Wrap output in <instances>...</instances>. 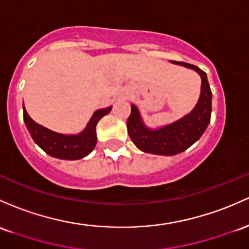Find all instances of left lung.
Segmentation results:
<instances>
[{"instance_id":"8db88e82","label":"left lung","mask_w":249,"mask_h":249,"mask_svg":"<svg viewBox=\"0 0 249 249\" xmlns=\"http://www.w3.org/2000/svg\"><path fill=\"white\" fill-rule=\"evenodd\" d=\"M173 63L191 68L200 75V99L191 113L182 119L158 129L148 128L142 121L138 107L132 105V111L127 120L128 134L139 149L149 154L168 156L182 153L201 138L211 121L212 90L207 74L194 64L175 61H173Z\"/></svg>"}]
</instances>
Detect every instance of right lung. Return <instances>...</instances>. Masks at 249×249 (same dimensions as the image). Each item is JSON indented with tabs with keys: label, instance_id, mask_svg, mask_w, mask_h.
<instances>
[{
	"label": "right lung",
	"instance_id": "add662e5",
	"mask_svg": "<svg viewBox=\"0 0 249 249\" xmlns=\"http://www.w3.org/2000/svg\"><path fill=\"white\" fill-rule=\"evenodd\" d=\"M111 106L108 108L96 110L89 120L87 127L83 132L76 135H64L55 133L43 125L36 124L28 115L23 106V120L33 140L41 149L53 158L61 160H79L85 158L95 148L96 138V124L100 119L110 113Z\"/></svg>",
	"mask_w": 249,
	"mask_h": 249
}]
</instances>
